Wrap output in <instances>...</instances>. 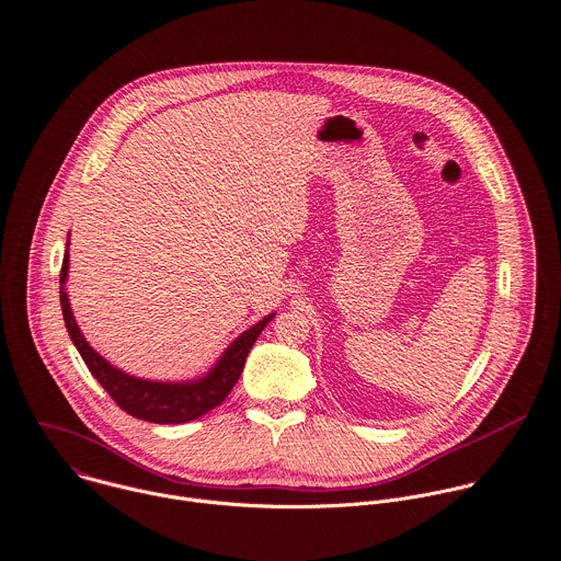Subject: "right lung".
Returning <instances> with one entry per match:
<instances>
[{
	"label": "right lung",
	"mask_w": 561,
	"mask_h": 561,
	"mask_svg": "<svg viewBox=\"0 0 561 561\" xmlns=\"http://www.w3.org/2000/svg\"><path fill=\"white\" fill-rule=\"evenodd\" d=\"M68 251L64 255V266H61V279H59V297H61V310H64V321L68 328V334L79 350L81 358L85 360L88 369L92 371V377L103 386V390L116 401V405L127 412L134 419L156 423V425H180V423H190L214 408H218L233 386L238 383L244 360L266 328V323L275 317V312L266 314L251 328H247L240 336L231 341V345L220 354V358L214 363V367L203 375L201 379L194 381H149L140 379L134 375H127V371L118 369L110 360H105L83 336L81 328L77 325V319L70 308V299L66 293V279H68Z\"/></svg>",
	"instance_id": "obj_1"
}]
</instances>
